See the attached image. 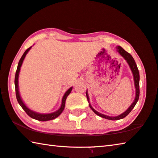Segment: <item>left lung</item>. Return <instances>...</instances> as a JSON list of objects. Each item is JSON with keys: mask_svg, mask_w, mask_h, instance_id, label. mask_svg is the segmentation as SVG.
<instances>
[{"mask_svg": "<svg viewBox=\"0 0 158 158\" xmlns=\"http://www.w3.org/2000/svg\"><path fill=\"white\" fill-rule=\"evenodd\" d=\"M116 51L120 53V55H121V56L127 61V63L128 65H129L131 71H132V74H133L134 82H135V86L136 90H135V100H134V101H133V102L132 103V105L129 106V108H128L126 111L123 112V114L118 115V116H106V115L102 114L100 113V112H98L96 110H95V109L92 107L91 105L90 104L89 94H88V91L86 90V97H87L88 102H89V103L90 108L93 111V112H94L95 114H97L98 116H100L102 118H104L111 120V121H116V120L122 119L126 116H127V115L130 114V112L132 110V109L135 107V106L136 105V104H137V102L139 100V73L137 64H136L135 61V60H134V58L132 56H131L129 53H127L126 51L123 49L121 47H120V46L116 47Z\"/></svg>", "mask_w": 158, "mask_h": 158, "instance_id": "left-lung-1", "label": "left lung"}]
</instances>
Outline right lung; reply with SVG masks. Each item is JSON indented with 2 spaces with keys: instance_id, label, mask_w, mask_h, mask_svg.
Returning <instances> with one entry per match:
<instances>
[{
  "instance_id": "add662e5",
  "label": "right lung",
  "mask_w": 158,
  "mask_h": 158,
  "mask_svg": "<svg viewBox=\"0 0 158 158\" xmlns=\"http://www.w3.org/2000/svg\"><path fill=\"white\" fill-rule=\"evenodd\" d=\"M31 47H29L28 49H27L25 51V52L23 53V54L22 56H21V59L19 60V61L17 69V71H16V74H15V79L16 97H17V100L18 101L19 104L20 105V106H21V107H22L23 110L26 111V113L29 116L31 117L32 118L37 120V121H50V120L55 119L56 118L59 116L60 114L62 113L63 111L64 110V108H65V100L67 99V97H68L69 93H71L72 90H73V87L69 88V89L65 92V94H64L63 97L62 98V102H61V105L60 106V108L58 109L57 111H56L54 112H52V113H50V114H40V113H37V112L31 110V109H29L28 106L25 105L24 102H23L22 99H21V96H20L19 91V81H18V80H19V75L21 67V65H22L23 61V60H24L26 56L28 53V52H29V50L31 49Z\"/></svg>"
}]
</instances>
